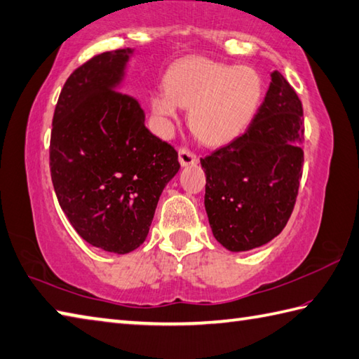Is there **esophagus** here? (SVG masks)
Masks as SVG:
<instances>
[{"label": "esophagus", "instance_id": "1", "mask_svg": "<svg viewBox=\"0 0 359 359\" xmlns=\"http://www.w3.org/2000/svg\"><path fill=\"white\" fill-rule=\"evenodd\" d=\"M179 161L182 166H193V165H198V156L196 154H193L189 149H187V147H182V149L179 151Z\"/></svg>", "mask_w": 359, "mask_h": 359}]
</instances>
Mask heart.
<instances>
[{"instance_id": "1", "label": "heart", "mask_w": 359, "mask_h": 359, "mask_svg": "<svg viewBox=\"0 0 359 359\" xmlns=\"http://www.w3.org/2000/svg\"><path fill=\"white\" fill-rule=\"evenodd\" d=\"M264 95L263 77L250 67H233L203 57L185 59L168 69L165 90L152 91L151 114L160 135L189 109V126L202 143L226 146L249 129Z\"/></svg>"}]
</instances>
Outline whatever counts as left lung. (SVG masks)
<instances>
[{
  "label": "left lung",
  "instance_id": "8db88e82",
  "mask_svg": "<svg viewBox=\"0 0 359 359\" xmlns=\"http://www.w3.org/2000/svg\"><path fill=\"white\" fill-rule=\"evenodd\" d=\"M254 121L233 143L201 158L205 212L217 243L245 252L273 240L296 203L304 165V109L280 72Z\"/></svg>",
  "mask_w": 359,
  "mask_h": 359
}]
</instances>
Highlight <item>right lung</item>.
I'll return each instance as SVG.
<instances>
[{
  "instance_id": "obj_1",
  "label": "right lung",
  "mask_w": 359,
  "mask_h": 359,
  "mask_svg": "<svg viewBox=\"0 0 359 359\" xmlns=\"http://www.w3.org/2000/svg\"><path fill=\"white\" fill-rule=\"evenodd\" d=\"M135 49L95 55L68 77L54 110L49 166L63 213L82 240L118 255L140 248L179 172L174 147L146 129L121 93Z\"/></svg>"
}]
</instances>
